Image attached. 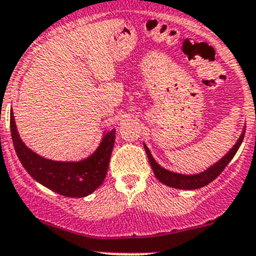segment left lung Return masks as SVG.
Returning a JSON list of instances; mask_svg holds the SVG:
<instances>
[{"label": "left lung", "instance_id": "left-lung-1", "mask_svg": "<svg viewBox=\"0 0 256 256\" xmlns=\"http://www.w3.org/2000/svg\"><path fill=\"white\" fill-rule=\"evenodd\" d=\"M245 130H242V135H240L239 140L236 141V144H234L233 148H230L228 151V154H226L223 156V158L219 160L218 162L210 166L209 168L206 170V171L200 172V174H176V172H171L168 170L164 168V167L160 166L154 158L152 157L151 152L147 148L146 144H144V151H146L147 157H148L150 164H151L152 170H154V174L156 176L157 180L160 182H162L164 184L168 186V187L172 188H178V190H198V188H202L204 186L209 184L212 180H216L222 172L224 171V168L226 167V164L232 161V158L234 157V154H236V151L239 150L240 144L242 142V138H244Z\"/></svg>", "mask_w": 256, "mask_h": 256}]
</instances>
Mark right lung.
Listing matches in <instances>:
<instances>
[{
    "label": "right lung",
    "mask_w": 256,
    "mask_h": 256,
    "mask_svg": "<svg viewBox=\"0 0 256 256\" xmlns=\"http://www.w3.org/2000/svg\"><path fill=\"white\" fill-rule=\"evenodd\" d=\"M11 135L14 150L26 171L37 182L66 197L82 198L94 192L106 177L115 142V128L105 134L96 151L78 162L52 161L28 148L20 140L11 110Z\"/></svg>",
    "instance_id": "1"
}]
</instances>
